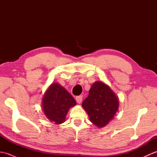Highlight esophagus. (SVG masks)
Returning <instances> with one entry per match:
<instances>
[{
    "instance_id": "1",
    "label": "esophagus",
    "mask_w": 157,
    "mask_h": 157,
    "mask_svg": "<svg viewBox=\"0 0 157 157\" xmlns=\"http://www.w3.org/2000/svg\"><path fill=\"white\" fill-rule=\"evenodd\" d=\"M75 100H76V101H77V102L78 103V104H80V103L82 101V96H77V97L75 98Z\"/></svg>"
}]
</instances>
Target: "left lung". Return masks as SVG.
<instances>
[{"label": "left lung", "instance_id": "left-lung-1", "mask_svg": "<svg viewBox=\"0 0 157 157\" xmlns=\"http://www.w3.org/2000/svg\"><path fill=\"white\" fill-rule=\"evenodd\" d=\"M119 101L109 86L102 81H96L82 102L90 121L99 128L108 124L117 112Z\"/></svg>", "mask_w": 157, "mask_h": 157}]
</instances>
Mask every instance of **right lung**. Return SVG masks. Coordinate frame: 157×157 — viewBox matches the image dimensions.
<instances>
[{"label": "right lung", "instance_id": "right-lung-1", "mask_svg": "<svg viewBox=\"0 0 157 157\" xmlns=\"http://www.w3.org/2000/svg\"><path fill=\"white\" fill-rule=\"evenodd\" d=\"M75 105V100L59 83L50 85L42 100V108L46 118L57 125L65 121L69 109Z\"/></svg>", "mask_w": 157, "mask_h": 157}]
</instances>
